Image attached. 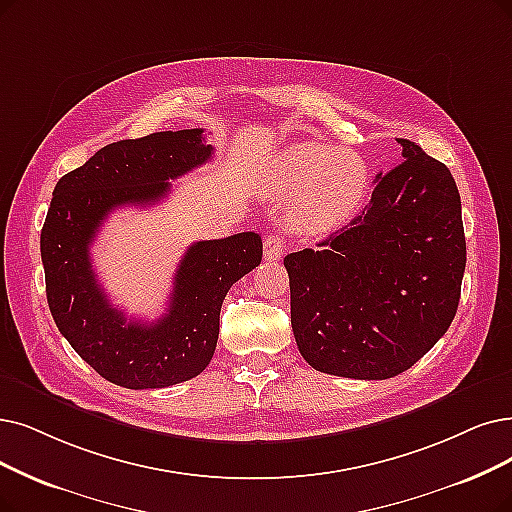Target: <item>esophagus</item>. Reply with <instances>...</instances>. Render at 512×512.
Returning a JSON list of instances; mask_svg holds the SVG:
<instances>
[{
	"label": "esophagus",
	"instance_id": "34e87169",
	"mask_svg": "<svg viewBox=\"0 0 512 512\" xmlns=\"http://www.w3.org/2000/svg\"><path fill=\"white\" fill-rule=\"evenodd\" d=\"M285 250V241L279 235H269L264 239V260L267 262H279Z\"/></svg>",
	"mask_w": 512,
	"mask_h": 512
}]
</instances>
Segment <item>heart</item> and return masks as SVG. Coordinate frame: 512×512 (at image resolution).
<instances>
[{
  "mask_svg": "<svg viewBox=\"0 0 512 512\" xmlns=\"http://www.w3.org/2000/svg\"><path fill=\"white\" fill-rule=\"evenodd\" d=\"M258 185L275 201H292L290 220L298 233L323 235L359 210L367 166L353 151L306 142L264 163Z\"/></svg>",
  "mask_w": 512,
  "mask_h": 512,
  "instance_id": "1",
  "label": "heart"
}]
</instances>
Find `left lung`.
<instances>
[{
	"instance_id": "8db88e82",
	"label": "left lung",
	"mask_w": 512,
	"mask_h": 512,
	"mask_svg": "<svg viewBox=\"0 0 512 512\" xmlns=\"http://www.w3.org/2000/svg\"><path fill=\"white\" fill-rule=\"evenodd\" d=\"M367 206L317 250L283 260L292 330L317 372L393 378L424 357L454 321L466 267L462 203L452 172L416 142Z\"/></svg>"
}]
</instances>
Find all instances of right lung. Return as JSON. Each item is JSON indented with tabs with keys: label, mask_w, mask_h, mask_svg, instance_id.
I'll return each instance as SVG.
<instances>
[{
	"label": "right lung",
	"mask_w": 512,
	"mask_h": 512,
	"mask_svg": "<svg viewBox=\"0 0 512 512\" xmlns=\"http://www.w3.org/2000/svg\"><path fill=\"white\" fill-rule=\"evenodd\" d=\"M214 155L203 130L155 132L102 147L56 182L42 229L46 296L75 353L124 388H163L206 370L216 351L220 306L231 285L262 260L258 233L197 241L180 260L166 315L134 321L115 309L92 269L90 245L121 206H151L170 182Z\"/></svg>",
	"instance_id": "add662e5"
}]
</instances>
